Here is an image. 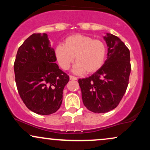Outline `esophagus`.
I'll return each instance as SVG.
<instances>
[{
  "instance_id": "1",
  "label": "esophagus",
  "mask_w": 150,
  "mask_h": 150,
  "mask_svg": "<svg viewBox=\"0 0 150 150\" xmlns=\"http://www.w3.org/2000/svg\"><path fill=\"white\" fill-rule=\"evenodd\" d=\"M70 79L71 80H77V77H75V76H73V75H70Z\"/></svg>"
}]
</instances>
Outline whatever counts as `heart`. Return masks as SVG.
<instances>
[{"label": "heart", "instance_id": "1", "mask_svg": "<svg viewBox=\"0 0 150 150\" xmlns=\"http://www.w3.org/2000/svg\"><path fill=\"white\" fill-rule=\"evenodd\" d=\"M55 53L63 69H68L75 57V73H92L102 66L106 58V48L99 39L94 40L88 36L75 34L67 38L64 44H58Z\"/></svg>", "mask_w": 150, "mask_h": 150}]
</instances>
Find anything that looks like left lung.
Here are the masks:
<instances>
[{
    "mask_svg": "<svg viewBox=\"0 0 150 150\" xmlns=\"http://www.w3.org/2000/svg\"><path fill=\"white\" fill-rule=\"evenodd\" d=\"M107 59L89 77L79 79L85 106L94 113H106L118 106L126 92L131 65L130 51L116 36L104 37Z\"/></svg>",
    "mask_w": 150,
    "mask_h": 150,
    "instance_id": "obj_1",
    "label": "left lung"
}]
</instances>
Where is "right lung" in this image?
Wrapping results in <instances>:
<instances>
[{
	"mask_svg": "<svg viewBox=\"0 0 150 150\" xmlns=\"http://www.w3.org/2000/svg\"><path fill=\"white\" fill-rule=\"evenodd\" d=\"M47 34L34 33L19 47L14 63L15 82L29 109L41 115L58 111L69 75L59 69Z\"/></svg>",
	"mask_w": 150,
	"mask_h": 150,
	"instance_id": "1",
	"label": "right lung"
}]
</instances>
